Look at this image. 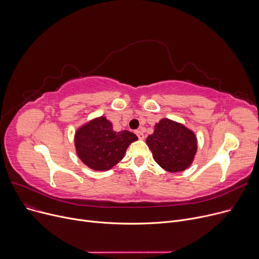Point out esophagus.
<instances>
[{
	"label": "esophagus",
	"mask_w": 259,
	"mask_h": 259,
	"mask_svg": "<svg viewBox=\"0 0 259 259\" xmlns=\"http://www.w3.org/2000/svg\"><path fill=\"white\" fill-rule=\"evenodd\" d=\"M136 135H137V137H138L140 140L144 139V134L141 131H136Z\"/></svg>",
	"instance_id": "obj_1"
}]
</instances>
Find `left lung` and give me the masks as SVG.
<instances>
[{"label": "left lung", "instance_id": "8db88e82", "mask_svg": "<svg viewBox=\"0 0 259 259\" xmlns=\"http://www.w3.org/2000/svg\"><path fill=\"white\" fill-rule=\"evenodd\" d=\"M146 143L155 161L169 172L188 168L197 149L193 132L166 118L155 125V132L147 137Z\"/></svg>", "mask_w": 259, "mask_h": 259}]
</instances>
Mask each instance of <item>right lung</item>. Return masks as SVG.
I'll list each match as a JSON object with an SVG mask.
<instances>
[{"label": "right lung", "instance_id": "right-lung-1", "mask_svg": "<svg viewBox=\"0 0 259 259\" xmlns=\"http://www.w3.org/2000/svg\"><path fill=\"white\" fill-rule=\"evenodd\" d=\"M138 140L128 131L115 132L110 121L99 117L79 127L75 147L80 160L94 170H108L122 160L128 145Z\"/></svg>", "mask_w": 259, "mask_h": 259}]
</instances>
